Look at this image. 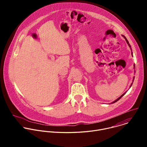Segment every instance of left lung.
I'll use <instances>...</instances> for the list:
<instances>
[{"mask_svg":"<svg viewBox=\"0 0 147 147\" xmlns=\"http://www.w3.org/2000/svg\"><path fill=\"white\" fill-rule=\"evenodd\" d=\"M122 36H123V37H124V39H125V40H126V42H127V44H128V45H129V47H130V49H131V55H132V56H133V53H132V49H131V46H130V44H129V41H128V40H127V38H125V36H124V35H122ZM134 67H135V65H134ZM135 72H136V71H135ZM134 77H133V81H134ZM133 82H132V83H131V86H130V87H131V86H132V84H133ZM125 94V92H124V94H122V95H121V96H120V97H119V98H117V99H116V100H115V101H113V102H112V103H115V102H117V101H118V100H119V99H120V98H121V97H122V96H123V95H124V94Z\"/></svg>","mask_w":147,"mask_h":147,"instance_id":"1","label":"left lung"}]
</instances>
